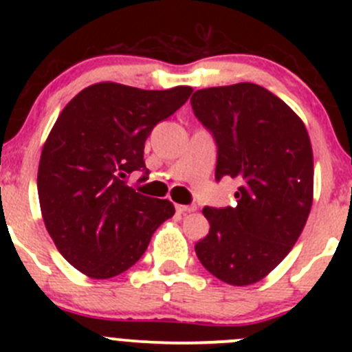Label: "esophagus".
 I'll list each match as a JSON object with an SVG mask.
<instances>
[{"label":"esophagus","instance_id":"esophagus-1","mask_svg":"<svg viewBox=\"0 0 352 352\" xmlns=\"http://www.w3.org/2000/svg\"><path fill=\"white\" fill-rule=\"evenodd\" d=\"M175 209L179 212H194L196 211V206H186V204H175Z\"/></svg>","mask_w":352,"mask_h":352}]
</instances>
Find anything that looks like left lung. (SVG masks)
Masks as SVG:
<instances>
[{"mask_svg": "<svg viewBox=\"0 0 352 352\" xmlns=\"http://www.w3.org/2000/svg\"><path fill=\"white\" fill-rule=\"evenodd\" d=\"M194 113L218 144L216 180L240 182L236 204L204 208L201 264L232 286L264 279L289 254L314 202V151L303 120L264 87L197 90Z\"/></svg>", "mask_w": 352, "mask_h": 352, "instance_id": "8db88e82", "label": "left lung"}]
</instances>
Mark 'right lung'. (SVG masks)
Instances as JSON below:
<instances>
[{
    "mask_svg": "<svg viewBox=\"0 0 352 352\" xmlns=\"http://www.w3.org/2000/svg\"><path fill=\"white\" fill-rule=\"evenodd\" d=\"M190 94V87L141 90L104 81L81 90L59 113L42 148L38 202L52 242L88 278L133 267L175 212L168 199L143 196L122 179L146 168L144 141Z\"/></svg>",
    "mask_w": 352,
    "mask_h": 352,
    "instance_id": "right-lung-1",
    "label": "right lung"
}]
</instances>
